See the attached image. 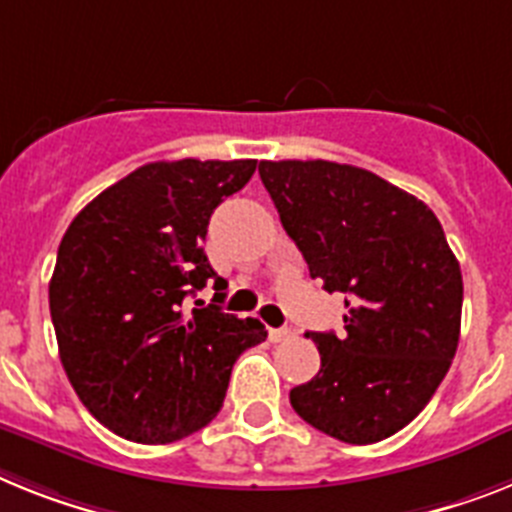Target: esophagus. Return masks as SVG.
Here are the masks:
<instances>
[{
    "label": "esophagus",
    "mask_w": 512,
    "mask_h": 512,
    "mask_svg": "<svg viewBox=\"0 0 512 512\" xmlns=\"http://www.w3.org/2000/svg\"><path fill=\"white\" fill-rule=\"evenodd\" d=\"M268 338L273 343H283V341H289V338H294V333H291L289 328H270Z\"/></svg>",
    "instance_id": "34e87169"
}]
</instances>
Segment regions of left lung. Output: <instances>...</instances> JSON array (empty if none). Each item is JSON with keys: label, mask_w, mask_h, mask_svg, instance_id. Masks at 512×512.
Instances as JSON below:
<instances>
[{"label": "left lung", "mask_w": 512, "mask_h": 512, "mask_svg": "<svg viewBox=\"0 0 512 512\" xmlns=\"http://www.w3.org/2000/svg\"><path fill=\"white\" fill-rule=\"evenodd\" d=\"M260 179L309 276L346 294V333H307L320 372L291 390V406L351 445L395 435L435 395L461 336V265L440 221L349 163L260 161Z\"/></svg>", "instance_id": "8db88e82"}]
</instances>
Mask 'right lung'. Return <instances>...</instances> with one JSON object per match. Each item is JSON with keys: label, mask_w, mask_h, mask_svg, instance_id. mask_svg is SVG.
<instances>
[{"label": "right lung", "mask_w": 512, "mask_h": 512, "mask_svg": "<svg viewBox=\"0 0 512 512\" xmlns=\"http://www.w3.org/2000/svg\"><path fill=\"white\" fill-rule=\"evenodd\" d=\"M255 169L252 158L145 163L62 236L49 283L59 359L114 435L163 445L203 429L221 411L239 354L268 338L263 322L218 304L182 312L184 296L208 281L226 289L203 239L213 210Z\"/></svg>", "instance_id": "obj_1"}]
</instances>
